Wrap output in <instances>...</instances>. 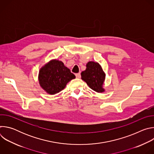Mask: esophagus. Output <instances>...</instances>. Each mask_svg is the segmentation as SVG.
I'll use <instances>...</instances> for the list:
<instances>
[{"label": "esophagus", "mask_w": 154, "mask_h": 154, "mask_svg": "<svg viewBox=\"0 0 154 154\" xmlns=\"http://www.w3.org/2000/svg\"><path fill=\"white\" fill-rule=\"evenodd\" d=\"M75 76H76V77H77V78L79 79V78H80V77H81V74H80V73L75 74Z\"/></svg>", "instance_id": "1"}]
</instances>
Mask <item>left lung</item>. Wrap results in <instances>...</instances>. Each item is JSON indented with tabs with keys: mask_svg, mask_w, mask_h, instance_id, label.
I'll list each match as a JSON object with an SVG mask.
<instances>
[{
	"mask_svg": "<svg viewBox=\"0 0 154 154\" xmlns=\"http://www.w3.org/2000/svg\"><path fill=\"white\" fill-rule=\"evenodd\" d=\"M81 76L82 79L93 90L97 93L105 91L102 85L105 79V74L98 63L89 61L86 64V70L82 72Z\"/></svg>",
	"mask_w": 154,
	"mask_h": 154,
	"instance_id": "8db88e82",
	"label": "left lung"
}]
</instances>
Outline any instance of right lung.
Masks as SVG:
<instances>
[{
	"label": "right lung",
	"mask_w": 154,
	"mask_h": 154,
	"mask_svg": "<svg viewBox=\"0 0 154 154\" xmlns=\"http://www.w3.org/2000/svg\"><path fill=\"white\" fill-rule=\"evenodd\" d=\"M40 86L49 94H55L66 87V84L75 78L69 69L58 60H52L40 69L39 73Z\"/></svg>",
	"instance_id": "obj_1"
}]
</instances>
